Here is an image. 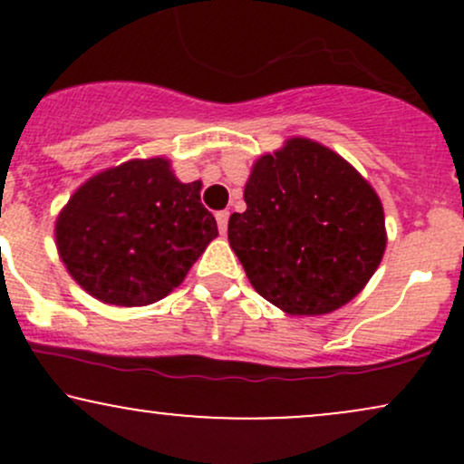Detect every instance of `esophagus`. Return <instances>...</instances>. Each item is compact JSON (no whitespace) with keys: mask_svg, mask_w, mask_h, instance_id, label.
I'll return each instance as SVG.
<instances>
[{"mask_svg":"<svg viewBox=\"0 0 464 464\" xmlns=\"http://www.w3.org/2000/svg\"><path fill=\"white\" fill-rule=\"evenodd\" d=\"M228 211H218L216 214V222H218V228H220V233H227L228 228Z\"/></svg>","mask_w":464,"mask_h":464,"instance_id":"34e87169","label":"esophagus"}]
</instances>
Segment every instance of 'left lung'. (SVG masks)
<instances>
[{
	"instance_id": "8db88e82",
	"label": "left lung",
	"mask_w": 464,
	"mask_h": 464,
	"mask_svg": "<svg viewBox=\"0 0 464 464\" xmlns=\"http://www.w3.org/2000/svg\"><path fill=\"white\" fill-rule=\"evenodd\" d=\"M244 200L246 211L228 218V244L250 285L292 316L347 305L384 257L380 196L323 143L290 137L262 154Z\"/></svg>"
}]
</instances>
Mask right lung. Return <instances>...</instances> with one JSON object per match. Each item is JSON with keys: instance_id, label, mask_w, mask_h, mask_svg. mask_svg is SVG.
I'll list each match as a JSON object with an SVG mask.
<instances>
[{"instance_id": "add662e5", "label": "right lung", "mask_w": 464, "mask_h": 464, "mask_svg": "<svg viewBox=\"0 0 464 464\" xmlns=\"http://www.w3.org/2000/svg\"><path fill=\"white\" fill-rule=\"evenodd\" d=\"M200 188L180 183L165 157L130 159L84 180L54 227L67 273L106 305L161 301L218 236Z\"/></svg>"}]
</instances>
